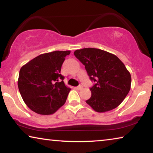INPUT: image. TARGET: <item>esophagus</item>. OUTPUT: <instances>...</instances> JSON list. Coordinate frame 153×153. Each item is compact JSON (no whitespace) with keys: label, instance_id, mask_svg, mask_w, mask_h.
<instances>
[{"label":"esophagus","instance_id":"esophagus-1","mask_svg":"<svg viewBox=\"0 0 153 153\" xmlns=\"http://www.w3.org/2000/svg\"><path fill=\"white\" fill-rule=\"evenodd\" d=\"M76 88H77V90H81V89L82 88V85H79V86L76 87Z\"/></svg>","mask_w":153,"mask_h":153}]
</instances>
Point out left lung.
Segmentation results:
<instances>
[{
	"instance_id": "1",
	"label": "left lung",
	"mask_w": 153,
	"mask_h": 153,
	"mask_svg": "<svg viewBox=\"0 0 153 153\" xmlns=\"http://www.w3.org/2000/svg\"><path fill=\"white\" fill-rule=\"evenodd\" d=\"M74 55L85 68L90 79L96 82L86 103L98 113L117 107L131 88V75L117 56L98 48L76 50Z\"/></svg>"
}]
</instances>
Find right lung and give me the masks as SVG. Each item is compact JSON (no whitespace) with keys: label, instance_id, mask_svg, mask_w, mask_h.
<instances>
[{"label":"right lung","instance_id":"right-lung-1","mask_svg":"<svg viewBox=\"0 0 153 153\" xmlns=\"http://www.w3.org/2000/svg\"><path fill=\"white\" fill-rule=\"evenodd\" d=\"M70 51H56L36 56L22 67L18 88L24 102L40 115L55 113L66 102L71 88L60 74Z\"/></svg>","mask_w":153,"mask_h":153}]
</instances>
